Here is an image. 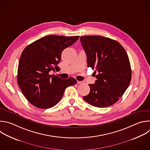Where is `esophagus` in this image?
Returning a JSON list of instances; mask_svg holds the SVG:
<instances>
[{"label": "esophagus", "mask_w": 150, "mask_h": 150, "mask_svg": "<svg viewBox=\"0 0 150 150\" xmlns=\"http://www.w3.org/2000/svg\"><path fill=\"white\" fill-rule=\"evenodd\" d=\"M77 83H78V84H83V83H84V82L83 81H77Z\"/></svg>", "instance_id": "34e87169"}]
</instances>
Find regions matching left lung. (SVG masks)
<instances>
[{"label": "left lung", "mask_w": 150, "mask_h": 150, "mask_svg": "<svg viewBox=\"0 0 150 150\" xmlns=\"http://www.w3.org/2000/svg\"><path fill=\"white\" fill-rule=\"evenodd\" d=\"M80 41L86 55L88 67L98 72L90 92L83 99L89 104L105 108L119 100L128 87L131 69L128 55L117 41L102 36H85Z\"/></svg>", "instance_id": "left-lung-1"}]
</instances>
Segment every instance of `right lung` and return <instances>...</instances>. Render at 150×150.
Masks as SVG:
<instances>
[{
    "instance_id": "add662e5",
    "label": "right lung",
    "mask_w": 150,
    "mask_h": 150,
    "mask_svg": "<svg viewBox=\"0 0 150 150\" xmlns=\"http://www.w3.org/2000/svg\"><path fill=\"white\" fill-rule=\"evenodd\" d=\"M79 36L49 35L27 46L23 51L18 69V83L27 100L35 107L47 109L56 105L65 89L77 83L72 78L62 79L51 71L57 65L64 50L74 44Z\"/></svg>"
}]
</instances>
